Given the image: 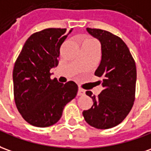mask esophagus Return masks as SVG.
Returning <instances> with one entry per match:
<instances>
[{"mask_svg": "<svg viewBox=\"0 0 151 151\" xmlns=\"http://www.w3.org/2000/svg\"><path fill=\"white\" fill-rule=\"evenodd\" d=\"M77 94L79 95V96H81V95H83V94H85V90H84L83 89H81V88H79V89H78Z\"/></svg>", "mask_w": 151, "mask_h": 151, "instance_id": "esophagus-1", "label": "esophagus"}]
</instances>
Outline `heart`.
<instances>
[{
	"label": "heart",
	"instance_id": "heart-1",
	"mask_svg": "<svg viewBox=\"0 0 151 151\" xmlns=\"http://www.w3.org/2000/svg\"><path fill=\"white\" fill-rule=\"evenodd\" d=\"M85 42H93V41H92V40H86V41L84 42V43H85Z\"/></svg>",
	"mask_w": 151,
	"mask_h": 151
}]
</instances>
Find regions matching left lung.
<instances>
[{
	"mask_svg": "<svg viewBox=\"0 0 151 151\" xmlns=\"http://www.w3.org/2000/svg\"><path fill=\"white\" fill-rule=\"evenodd\" d=\"M101 43L102 59L94 75L102 78L104 89L95 97L91 91L93 105L84 110L86 122L98 129H109L118 125L128 115L134 104L137 68L129 48L121 38L106 30L86 29Z\"/></svg>",
	"mask_w": 151,
	"mask_h": 151,
	"instance_id": "1",
	"label": "left lung"
}]
</instances>
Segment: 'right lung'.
<instances>
[{
    "label": "right lung",
    "mask_w": 151,
    "mask_h": 151,
    "mask_svg": "<svg viewBox=\"0 0 151 151\" xmlns=\"http://www.w3.org/2000/svg\"><path fill=\"white\" fill-rule=\"evenodd\" d=\"M65 32L66 29L50 28L33 34L14 63L15 105L23 118L34 127L58 122L65 104L77 94L74 81L62 84L50 77V70L58 65L60 47L68 35Z\"/></svg>",
    "instance_id": "right-lung-1"
}]
</instances>
